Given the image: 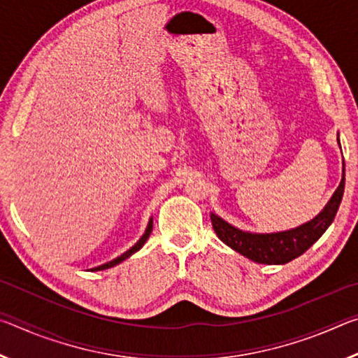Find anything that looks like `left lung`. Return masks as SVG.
I'll list each match as a JSON object with an SVG mask.
<instances>
[{
  "instance_id": "8db88e82",
  "label": "left lung",
  "mask_w": 358,
  "mask_h": 358,
  "mask_svg": "<svg viewBox=\"0 0 358 358\" xmlns=\"http://www.w3.org/2000/svg\"><path fill=\"white\" fill-rule=\"evenodd\" d=\"M339 143V134L336 137ZM341 148V143H339ZM344 159H343V177L339 186L333 192L330 201L327 202L324 210L311 221L301 224L299 227L282 230V232L271 234H257L248 232L232 226L224 221L221 216L211 213V224L222 243H226L234 251L240 252L241 256L251 259L252 262L266 264V265H282L290 260L301 256L303 252L316 243L322 237L324 232L330 227L336 216V211L341 203L344 194Z\"/></svg>"
}]
</instances>
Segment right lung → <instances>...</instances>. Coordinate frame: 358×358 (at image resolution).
Returning <instances> with one entry per match:
<instances>
[{
    "instance_id": "1",
    "label": "right lung",
    "mask_w": 358,
    "mask_h": 358,
    "mask_svg": "<svg viewBox=\"0 0 358 358\" xmlns=\"http://www.w3.org/2000/svg\"><path fill=\"white\" fill-rule=\"evenodd\" d=\"M151 230H153V217H150V221H148V226H147V229H145V234L142 235L141 238H138V241L137 243L132 246V248H129L128 251L126 252H123L121 254V256H118L117 259H113V260H110V262H107V264H102V265H99V266H94V268H92V271H99V270H106V268H112V266H115V265H118V264H121L123 262V260H126L128 257H131L132 254L134 252H137L138 250H141V248L145 245V241L148 240V237H150V234H151Z\"/></svg>"
}]
</instances>
